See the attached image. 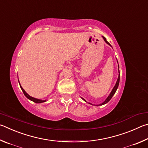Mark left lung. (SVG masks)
Here are the masks:
<instances>
[{
	"label": "left lung",
	"instance_id": "8db88e82",
	"mask_svg": "<svg viewBox=\"0 0 148 148\" xmlns=\"http://www.w3.org/2000/svg\"><path fill=\"white\" fill-rule=\"evenodd\" d=\"M103 38L104 39V40H105V41L106 43H107V44H108V45H110V44L108 42V41H107V40H106V38L104 37V36H103ZM111 46V45H110ZM118 68H119V66H118ZM119 73H120V71H119ZM119 82H120V74H119V76H118V80H117V81H116V84H115V86H114V88L112 89V92H110V95H108V97L107 98V99H106V100L103 103H102L101 104H99V105H97V106H99V105H105V104H106V103H108V101H109L111 99V98L112 97V96L114 95V94L116 93V90H117V89H118V86H119ZM82 99H83L84 101H85V99H84L83 98H82ZM89 104H91V103H88ZM91 105H92V104H91Z\"/></svg>",
	"mask_w": 148,
	"mask_h": 148
}]
</instances>
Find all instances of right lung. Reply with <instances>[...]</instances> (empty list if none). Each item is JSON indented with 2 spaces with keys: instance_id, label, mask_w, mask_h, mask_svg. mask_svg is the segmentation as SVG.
I'll return each instance as SVG.
<instances>
[{
  "instance_id": "add662e5",
  "label": "right lung",
  "mask_w": 148,
  "mask_h": 148,
  "mask_svg": "<svg viewBox=\"0 0 148 148\" xmlns=\"http://www.w3.org/2000/svg\"><path fill=\"white\" fill-rule=\"evenodd\" d=\"M19 85H20V87H21V88L22 91H23V94H24V95H25L26 97H27L28 98V99H30V100H31V101H32L33 102L36 103H43V102H45V101H46V100H41V99H36V98H34V97H32L30 96V95H28V94H27V93L25 91L24 89H23V88H22V86H21L20 83H19Z\"/></svg>"
}]
</instances>
